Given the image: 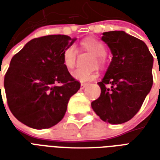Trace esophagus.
I'll return each mask as SVG.
<instances>
[{"label":"esophagus","mask_w":160,"mask_h":160,"mask_svg":"<svg viewBox=\"0 0 160 160\" xmlns=\"http://www.w3.org/2000/svg\"><path fill=\"white\" fill-rule=\"evenodd\" d=\"M86 87H87V84H85V83L80 84V89H84Z\"/></svg>","instance_id":"34e87169"}]
</instances>
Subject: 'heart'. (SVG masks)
<instances>
[{
    "instance_id": "heart-1",
    "label": "heart",
    "mask_w": 160,
    "mask_h": 160,
    "mask_svg": "<svg viewBox=\"0 0 160 160\" xmlns=\"http://www.w3.org/2000/svg\"><path fill=\"white\" fill-rule=\"evenodd\" d=\"M82 48L87 51L92 53V55L98 57V61L99 63L104 62V56L106 54V48L103 42L93 38H88L81 42ZM78 50L76 47L73 44L67 46L62 52V63L68 69H72L75 66L76 63ZM73 79H75L80 82H88L96 79L97 74L92 72L84 71L81 69H76L71 73Z\"/></svg>"
}]
</instances>
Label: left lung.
<instances>
[{
    "label": "left lung",
    "instance_id": "left-lung-1",
    "mask_svg": "<svg viewBox=\"0 0 160 160\" xmlns=\"http://www.w3.org/2000/svg\"><path fill=\"white\" fill-rule=\"evenodd\" d=\"M112 59L98 86L100 97L92 102L94 112L105 122L121 124L141 109L152 86L153 57L143 41L123 31L103 33Z\"/></svg>",
    "mask_w": 160,
    "mask_h": 160
}]
</instances>
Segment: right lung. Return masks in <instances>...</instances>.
<instances>
[{"label": "right lung", "instance_id": "1", "mask_svg": "<svg viewBox=\"0 0 160 160\" xmlns=\"http://www.w3.org/2000/svg\"><path fill=\"white\" fill-rule=\"evenodd\" d=\"M75 40L66 35L34 38L11 60L4 78L8 104L26 126L49 128L64 117L70 98L80 87L63 65L62 56ZM58 83L62 85L57 86Z\"/></svg>", "mask_w": 160, "mask_h": 160}]
</instances>
